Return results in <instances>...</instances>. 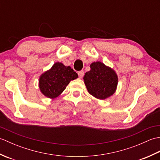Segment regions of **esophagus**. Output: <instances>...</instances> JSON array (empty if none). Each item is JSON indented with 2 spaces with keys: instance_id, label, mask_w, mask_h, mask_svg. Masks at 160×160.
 Segmentation results:
<instances>
[{
  "instance_id": "1",
  "label": "esophagus",
  "mask_w": 160,
  "mask_h": 160,
  "mask_svg": "<svg viewBox=\"0 0 160 160\" xmlns=\"http://www.w3.org/2000/svg\"><path fill=\"white\" fill-rule=\"evenodd\" d=\"M78 76H79L80 78H82L84 76V71H80L78 73Z\"/></svg>"
}]
</instances>
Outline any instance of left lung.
<instances>
[{
	"instance_id": "obj_1",
	"label": "left lung",
	"mask_w": 160,
	"mask_h": 160,
	"mask_svg": "<svg viewBox=\"0 0 160 160\" xmlns=\"http://www.w3.org/2000/svg\"><path fill=\"white\" fill-rule=\"evenodd\" d=\"M90 67L83 78L89 93L100 100L112 96L118 85L116 73L101 62H93Z\"/></svg>"
}]
</instances>
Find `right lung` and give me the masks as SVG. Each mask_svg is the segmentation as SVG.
Returning <instances> with one entry per match:
<instances>
[{"mask_svg": "<svg viewBox=\"0 0 160 160\" xmlns=\"http://www.w3.org/2000/svg\"><path fill=\"white\" fill-rule=\"evenodd\" d=\"M78 77L77 73L62 63L56 62L40 77L39 87L42 93L47 98H55L63 92L71 80Z\"/></svg>", "mask_w": 160, "mask_h": 160, "instance_id": "add662e5", "label": "right lung"}]
</instances>
